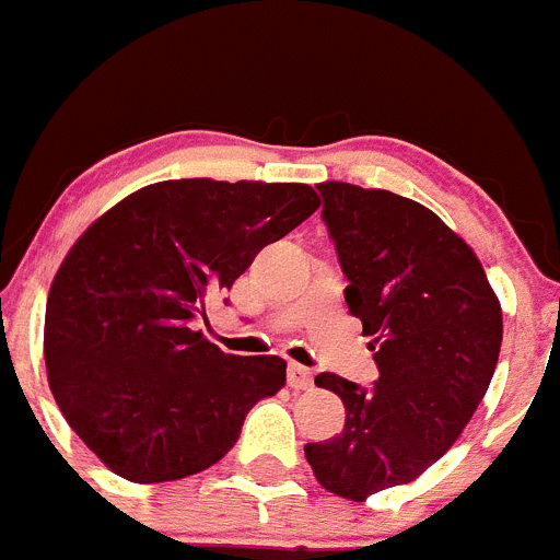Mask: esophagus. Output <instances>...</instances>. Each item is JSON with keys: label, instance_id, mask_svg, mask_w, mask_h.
Here are the masks:
<instances>
[{"label": "esophagus", "instance_id": "1", "mask_svg": "<svg viewBox=\"0 0 560 560\" xmlns=\"http://www.w3.org/2000/svg\"><path fill=\"white\" fill-rule=\"evenodd\" d=\"M288 384L293 389H310L313 387V370L302 368V364H290L288 368Z\"/></svg>", "mask_w": 560, "mask_h": 560}]
</instances>
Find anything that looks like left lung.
Masks as SVG:
<instances>
[{"instance_id": "obj_1", "label": "left lung", "mask_w": 560, "mask_h": 560, "mask_svg": "<svg viewBox=\"0 0 560 560\" xmlns=\"http://www.w3.org/2000/svg\"><path fill=\"white\" fill-rule=\"evenodd\" d=\"M345 270L347 307L373 336V389L336 373L316 387L345 401V430L307 444L324 490L350 501L416 481L462 435L495 373L501 304L467 242L389 190L318 185Z\"/></svg>"}]
</instances>
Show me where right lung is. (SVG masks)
Masks as SVG:
<instances>
[{"mask_svg": "<svg viewBox=\"0 0 560 560\" xmlns=\"http://www.w3.org/2000/svg\"><path fill=\"white\" fill-rule=\"evenodd\" d=\"M318 205L295 182L173 178L130 192L70 247L45 310L48 384L116 476L159 483L213 467L253 404L284 387L288 361L228 355L196 324Z\"/></svg>", "mask_w": 560, "mask_h": 560, "instance_id": "obj_1", "label": "right lung"}]
</instances>
